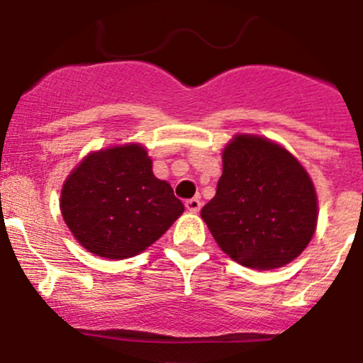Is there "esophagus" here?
<instances>
[{"mask_svg":"<svg viewBox=\"0 0 363 363\" xmlns=\"http://www.w3.org/2000/svg\"><path fill=\"white\" fill-rule=\"evenodd\" d=\"M185 206H187L189 212H192V213L199 212V210H201V199H199V198L187 199V201H185Z\"/></svg>","mask_w":363,"mask_h":363,"instance_id":"34e87169","label":"esophagus"}]
</instances>
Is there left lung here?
Returning a JSON list of instances; mask_svg holds the SVG:
<instances>
[{"instance_id": "left-lung-1", "label": "left lung", "mask_w": 363, "mask_h": 363, "mask_svg": "<svg viewBox=\"0 0 363 363\" xmlns=\"http://www.w3.org/2000/svg\"><path fill=\"white\" fill-rule=\"evenodd\" d=\"M201 217L230 258L267 271L294 260L312 240L315 189L287 150L237 135L224 150L223 176Z\"/></svg>"}]
</instances>
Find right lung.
Returning a JSON list of instances; mask_svg holds the SVG:
<instances>
[{"label":"right lung","instance_id":"right-lung-1","mask_svg":"<svg viewBox=\"0 0 363 363\" xmlns=\"http://www.w3.org/2000/svg\"><path fill=\"white\" fill-rule=\"evenodd\" d=\"M60 208L85 250L121 260L160 239L185 206L155 178L146 150L130 144L89 155L65 179Z\"/></svg>","mask_w":363,"mask_h":363}]
</instances>
